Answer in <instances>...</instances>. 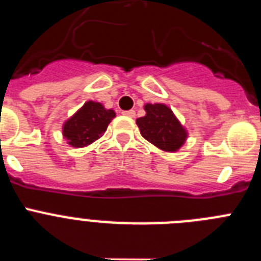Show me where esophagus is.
Here are the masks:
<instances>
[{
  "label": "esophagus",
  "mask_w": 261,
  "mask_h": 261,
  "mask_svg": "<svg viewBox=\"0 0 261 261\" xmlns=\"http://www.w3.org/2000/svg\"><path fill=\"white\" fill-rule=\"evenodd\" d=\"M123 115L128 117H135L136 116V111L135 110H129V111H123Z\"/></svg>",
  "instance_id": "obj_1"
}]
</instances>
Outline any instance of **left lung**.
Instances as JSON below:
<instances>
[{"mask_svg": "<svg viewBox=\"0 0 261 261\" xmlns=\"http://www.w3.org/2000/svg\"><path fill=\"white\" fill-rule=\"evenodd\" d=\"M146 115L136 120L141 136L165 151H176L187 140V130L171 108L162 103L145 105Z\"/></svg>", "mask_w": 261, "mask_h": 261, "instance_id": "8db88e82", "label": "left lung"}]
</instances>
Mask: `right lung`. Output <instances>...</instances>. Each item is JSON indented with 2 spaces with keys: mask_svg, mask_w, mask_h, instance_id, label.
<instances>
[{
  "mask_svg": "<svg viewBox=\"0 0 261 261\" xmlns=\"http://www.w3.org/2000/svg\"><path fill=\"white\" fill-rule=\"evenodd\" d=\"M115 116L114 110H106L100 103L89 100L66 120L62 126V135L73 147L87 146L102 137Z\"/></svg>",
  "mask_w": 261,
  "mask_h": 261,
  "instance_id": "obj_1",
  "label": "right lung"
}]
</instances>
